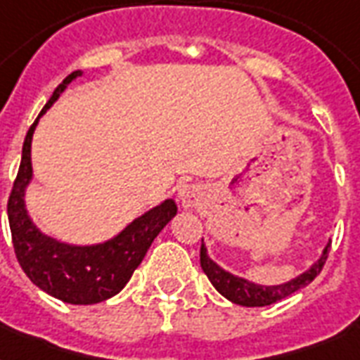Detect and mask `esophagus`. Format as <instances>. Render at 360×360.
<instances>
[{"mask_svg":"<svg viewBox=\"0 0 360 360\" xmlns=\"http://www.w3.org/2000/svg\"><path fill=\"white\" fill-rule=\"evenodd\" d=\"M205 198H207V191H205V186L196 185V183L181 186L179 194H177V200H179L181 207H185V209L200 207V205L205 202Z\"/></svg>","mask_w":360,"mask_h":360,"instance_id":"1","label":"esophagus"}]
</instances>
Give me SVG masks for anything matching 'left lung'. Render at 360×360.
Returning <instances> with one entry per match:
<instances>
[{"label":"left lung","instance_id":"1","mask_svg":"<svg viewBox=\"0 0 360 360\" xmlns=\"http://www.w3.org/2000/svg\"><path fill=\"white\" fill-rule=\"evenodd\" d=\"M330 248V239L325 245L321 256L318 262H314L310 267L301 273L295 278L282 282V284L274 285H265V284H256L248 278L237 276V274L226 271L219 265V263L211 259L207 252V246L203 245L202 239V250H200V263H202L203 273L207 274V278L211 280V284L214 285V290L219 291L220 295H224L228 301L240 304V307H267L273 302L284 299V297L295 293V291L307 288L323 269L327 256H329Z\"/></svg>","mask_w":360,"mask_h":360}]
</instances>
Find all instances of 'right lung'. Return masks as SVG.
<instances>
[{
    "mask_svg": "<svg viewBox=\"0 0 360 360\" xmlns=\"http://www.w3.org/2000/svg\"><path fill=\"white\" fill-rule=\"evenodd\" d=\"M84 70H75L65 78L31 124L22 147V162L8 196L7 214L13 245L20 267L27 278L46 291L48 295L70 304H95L117 295L130 280L136 267L146 257L155 237L177 214L174 200H164L149 209L123 230L95 245H75L46 236L31 220L25 207V191L33 179L31 166V141L42 115L52 108L59 95L75 82Z\"/></svg>",
    "mask_w": 360,
    "mask_h": 360,
    "instance_id": "1",
    "label": "right lung"
}]
</instances>
